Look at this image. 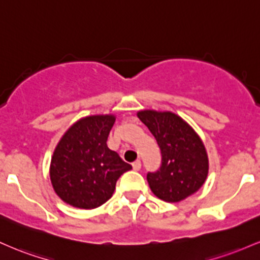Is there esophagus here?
<instances>
[{
	"mask_svg": "<svg viewBox=\"0 0 260 260\" xmlns=\"http://www.w3.org/2000/svg\"><path fill=\"white\" fill-rule=\"evenodd\" d=\"M133 168H134V171H140V169H141V162L139 161H135L133 163Z\"/></svg>",
	"mask_w": 260,
	"mask_h": 260,
	"instance_id": "34e87169",
	"label": "esophagus"
}]
</instances>
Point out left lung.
<instances>
[{"mask_svg": "<svg viewBox=\"0 0 260 260\" xmlns=\"http://www.w3.org/2000/svg\"><path fill=\"white\" fill-rule=\"evenodd\" d=\"M141 120L156 139L162 154L161 167L148 172L152 193L167 203H178L198 191L209 173L205 146L188 122L172 112L141 110Z\"/></svg>", "mask_w": 260, "mask_h": 260, "instance_id": "left-lung-1", "label": "left lung"}]
</instances>
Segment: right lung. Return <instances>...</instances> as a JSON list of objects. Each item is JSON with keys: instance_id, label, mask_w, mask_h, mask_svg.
<instances>
[{"instance_id": "1", "label": "right lung", "mask_w": 260, "mask_h": 260, "mask_svg": "<svg viewBox=\"0 0 260 260\" xmlns=\"http://www.w3.org/2000/svg\"><path fill=\"white\" fill-rule=\"evenodd\" d=\"M115 116L80 119L55 147L50 180L61 200L78 209H95L112 198L116 180L131 166L107 146Z\"/></svg>"}]
</instances>
